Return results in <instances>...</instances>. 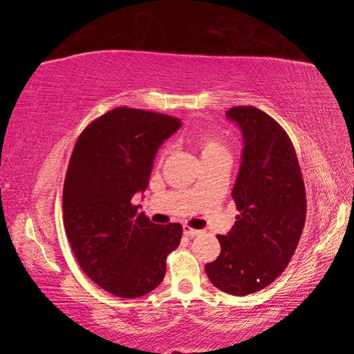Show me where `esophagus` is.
I'll return each mask as SVG.
<instances>
[{
  "label": "esophagus",
  "mask_w": 354,
  "mask_h": 354,
  "mask_svg": "<svg viewBox=\"0 0 354 354\" xmlns=\"http://www.w3.org/2000/svg\"><path fill=\"white\" fill-rule=\"evenodd\" d=\"M183 231H184V234L189 236V237H195V236H200L201 234V231L194 230V227H190L189 225H184L183 226Z\"/></svg>",
  "instance_id": "34e87169"
}]
</instances>
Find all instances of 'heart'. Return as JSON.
Masks as SVG:
<instances>
[{
  "label": "heart",
  "mask_w": 354,
  "mask_h": 354,
  "mask_svg": "<svg viewBox=\"0 0 354 354\" xmlns=\"http://www.w3.org/2000/svg\"><path fill=\"white\" fill-rule=\"evenodd\" d=\"M192 143L198 149L203 160L212 159L215 156H221V154H227V148L226 143L220 139L218 136H215L212 133H198L192 137ZM167 148L162 149V153L165 154Z\"/></svg>",
  "instance_id": "obj_1"
}]
</instances>
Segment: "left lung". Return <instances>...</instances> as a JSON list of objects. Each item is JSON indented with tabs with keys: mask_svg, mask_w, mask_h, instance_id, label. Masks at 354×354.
I'll list each match as a JSON object with an SVG mask.
<instances>
[{
	"mask_svg": "<svg viewBox=\"0 0 354 354\" xmlns=\"http://www.w3.org/2000/svg\"><path fill=\"white\" fill-rule=\"evenodd\" d=\"M241 127L243 153L232 189L239 215L221 251L206 263L211 283L230 295L272 284L290 262L306 221V190L295 148L283 127L254 106L226 112Z\"/></svg>",
	"mask_w": 354,
	"mask_h": 354,
	"instance_id": "8db88e82",
	"label": "left lung"
}]
</instances>
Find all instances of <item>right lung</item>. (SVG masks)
<instances>
[{
    "instance_id": "obj_1",
    "label": "right lung",
    "mask_w": 354,
    "mask_h": 354,
    "mask_svg": "<svg viewBox=\"0 0 354 354\" xmlns=\"http://www.w3.org/2000/svg\"><path fill=\"white\" fill-rule=\"evenodd\" d=\"M181 120L115 107L87 124L64 181V226L84 273L120 298H139L160 284L165 261L183 236L179 223L156 225L137 211L154 156Z\"/></svg>"
}]
</instances>
